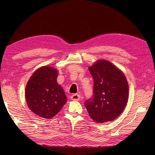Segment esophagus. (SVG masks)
Returning <instances> with one entry per match:
<instances>
[{"mask_svg":"<svg viewBox=\"0 0 155 155\" xmlns=\"http://www.w3.org/2000/svg\"><path fill=\"white\" fill-rule=\"evenodd\" d=\"M71 99L74 101H79V99H80V96L77 94H73L71 96Z\"/></svg>","mask_w":155,"mask_h":155,"instance_id":"34e87169","label":"esophagus"}]
</instances>
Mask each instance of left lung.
<instances>
[{
  "label": "left lung",
  "mask_w": 155,
  "mask_h": 155,
  "mask_svg": "<svg viewBox=\"0 0 155 155\" xmlns=\"http://www.w3.org/2000/svg\"><path fill=\"white\" fill-rule=\"evenodd\" d=\"M94 79V95L85 102L91 118L96 122L115 120L128 100L129 85L124 74L107 60H98L88 68Z\"/></svg>",
  "instance_id": "8db88e82"
}]
</instances>
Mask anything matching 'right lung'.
Wrapping results in <instances>:
<instances>
[{"label":"right lung","instance_id":"right-lung-1","mask_svg":"<svg viewBox=\"0 0 155 155\" xmlns=\"http://www.w3.org/2000/svg\"><path fill=\"white\" fill-rule=\"evenodd\" d=\"M58 70L45 66L37 69L27 83L25 97L30 109L44 118L57 114L67 101L57 82Z\"/></svg>","mask_w":155,"mask_h":155}]
</instances>
